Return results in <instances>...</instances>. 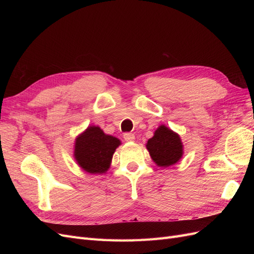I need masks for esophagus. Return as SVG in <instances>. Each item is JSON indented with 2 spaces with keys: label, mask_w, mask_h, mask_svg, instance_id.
<instances>
[{
  "label": "esophagus",
  "mask_w": 254,
  "mask_h": 254,
  "mask_svg": "<svg viewBox=\"0 0 254 254\" xmlns=\"http://www.w3.org/2000/svg\"><path fill=\"white\" fill-rule=\"evenodd\" d=\"M124 139L127 142H133L134 139H135V136L131 132H126V133H124Z\"/></svg>",
  "instance_id": "esophagus-1"
}]
</instances>
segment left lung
Masks as SVG:
<instances>
[{
  "label": "left lung",
  "instance_id": "obj_1",
  "mask_svg": "<svg viewBox=\"0 0 254 254\" xmlns=\"http://www.w3.org/2000/svg\"><path fill=\"white\" fill-rule=\"evenodd\" d=\"M146 148L158 166L168 167L176 164L183 156V145L178 133L161 125L147 141Z\"/></svg>",
  "mask_w": 254,
  "mask_h": 254
}]
</instances>
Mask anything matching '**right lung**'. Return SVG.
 Listing matches in <instances>:
<instances>
[{
	"label": "right lung",
	"mask_w": 254,
	"mask_h": 254,
	"mask_svg": "<svg viewBox=\"0 0 254 254\" xmlns=\"http://www.w3.org/2000/svg\"><path fill=\"white\" fill-rule=\"evenodd\" d=\"M120 145L118 137L106 134L98 126H90L76 137L74 158L84 172L104 174Z\"/></svg>",
	"instance_id": "obj_1"
}]
</instances>
